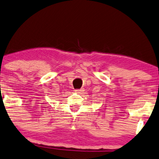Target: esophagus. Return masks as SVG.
Here are the masks:
<instances>
[{
    "label": "esophagus",
    "instance_id": "34e87169",
    "mask_svg": "<svg viewBox=\"0 0 159 159\" xmlns=\"http://www.w3.org/2000/svg\"><path fill=\"white\" fill-rule=\"evenodd\" d=\"M84 91H85V89L83 88V89H80V90H75V92L76 93H82V92H83Z\"/></svg>",
    "mask_w": 159,
    "mask_h": 159
}]
</instances>
